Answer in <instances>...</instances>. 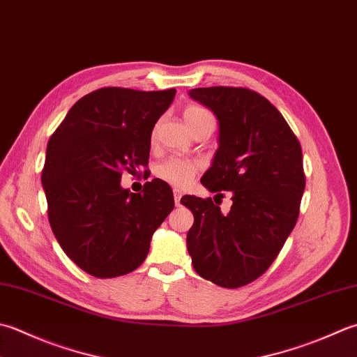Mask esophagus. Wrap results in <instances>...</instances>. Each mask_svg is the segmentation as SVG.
I'll use <instances>...</instances> for the list:
<instances>
[{
  "label": "esophagus",
  "instance_id": "34e87169",
  "mask_svg": "<svg viewBox=\"0 0 357 357\" xmlns=\"http://www.w3.org/2000/svg\"><path fill=\"white\" fill-rule=\"evenodd\" d=\"M173 197H174V202H176V206H179L181 204V197H183V193H181L179 190H176V188H174Z\"/></svg>",
  "mask_w": 357,
  "mask_h": 357
}]
</instances>
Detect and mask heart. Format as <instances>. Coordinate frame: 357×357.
I'll return each mask as SVG.
<instances>
[{"mask_svg": "<svg viewBox=\"0 0 357 357\" xmlns=\"http://www.w3.org/2000/svg\"><path fill=\"white\" fill-rule=\"evenodd\" d=\"M184 119L188 125V128H193L195 125L207 121V119H212V114L208 113L206 108L198 107V105H188L184 109ZM202 164L198 159H188V158H169L159 162L155 169V174L164 183L170 184L173 187L183 188L192 183L201 170Z\"/></svg>", "mask_w": 357, "mask_h": 357, "instance_id": "obj_1", "label": "heart"}]
</instances>
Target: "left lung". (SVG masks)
Listing matches in <instances>:
<instances>
[{
	"label": "left lung",
	"instance_id": "obj_1",
	"mask_svg": "<svg viewBox=\"0 0 357 357\" xmlns=\"http://www.w3.org/2000/svg\"><path fill=\"white\" fill-rule=\"evenodd\" d=\"M190 97L220 121V146L201 183L232 195L222 213L212 198L185 195L193 213L187 249L198 274L241 288L268 271L294 229L305 190L302 146L280 111L248 88H195Z\"/></svg>",
	"mask_w": 357,
	"mask_h": 357
}]
</instances>
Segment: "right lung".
Masks as SVG:
<instances>
[{"instance_id":"right-lung-1","label":"right lung","mask_w":357,"mask_h":357,"mask_svg":"<svg viewBox=\"0 0 357 357\" xmlns=\"http://www.w3.org/2000/svg\"><path fill=\"white\" fill-rule=\"evenodd\" d=\"M174 94V88L96 89L49 139L41 172L49 225L63 252L89 275L113 278L141 266L153 232L173 211L164 181L130 193L121 178L149 165L153 127Z\"/></svg>"}]
</instances>
